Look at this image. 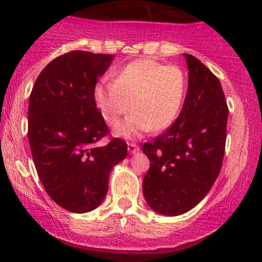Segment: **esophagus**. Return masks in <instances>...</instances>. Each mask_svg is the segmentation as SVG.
Returning <instances> with one entry per match:
<instances>
[{
  "label": "esophagus",
  "instance_id": "esophagus-1",
  "mask_svg": "<svg viewBox=\"0 0 262 262\" xmlns=\"http://www.w3.org/2000/svg\"><path fill=\"white\" fill-rule=\"evenodd\" d=\"M127 149H128V151L131 152V154H134V152L139 151V146H137V145L135 144V142H128V144H127Z\"/></svg>",
  "mask_w": 262,
  "mask_h": 262
}]
</instances>
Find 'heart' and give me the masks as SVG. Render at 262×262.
Listing matches in <instances>:
<instances>
[{"instance_id":"heart-1","label":"heart","mask_w":262,"mask_h":262,"mask_svg":"<svg viewBox=\"0 0 262 262\" xmlns=\"http://www.w3.org/2000/svg\"><path fill=\"white\" fill-rule=\"evenodd\" d=\"M187 85V75L180 66L137 59L122 67L115 81L99 82L94 99L111 127H117L123 116L134 111L117 131L121 136L134 137L151 128L169 127L180 116Z\"/></svg>"}]
</instances>
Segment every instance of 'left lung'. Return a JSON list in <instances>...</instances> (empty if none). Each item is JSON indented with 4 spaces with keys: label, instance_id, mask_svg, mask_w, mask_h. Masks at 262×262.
I'll return each instance as SVG.
<instances>
[{
    "label": "left lung",
    "instance_id": "left-lung-1",
    "mask_svg": "<svg viewBox=\"0 0 262 262\" xmlns=\"http://www.w3.org/2000/svg\"><path fill=\"white\" fill-rule=\"evenodd\" d=\"M188 90L177 120L142 145L150 167L142 192L157 213L174 216L195 208L222 169L228 105L218 77L196 57L185 54Z\"/></svg>",
    "mask_w": 262,
    "mask_h": 262
}]
</instances>
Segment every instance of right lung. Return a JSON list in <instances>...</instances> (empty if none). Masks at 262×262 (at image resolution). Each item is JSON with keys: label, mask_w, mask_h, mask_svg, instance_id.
I'll use <instances>...</instances> for the list:
<instances>
[{"label": "right lung", "mask_w": 262, "mask_h": 262, "mask_svg": "<svg viewBox=\"0 0 262 262\" xmlns=\"http://www.w3.org/2000/svg\"><path fill=\"white\" fill-rule=\"evenodd\" d=\"M113 54L70 51L49 62L29 98L28 137L35 169L49 198L72 213L98 208L113 165L127 144L111 136L94 99ZM108 137L107 145L100 140Z\"/></svg>", "instance_id": "obj_1"}]
</instances>
